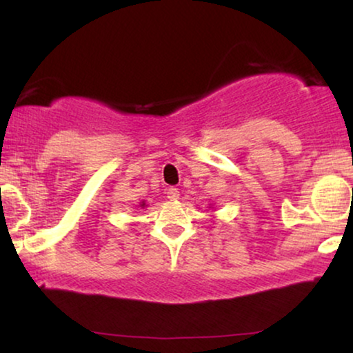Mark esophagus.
Here are the masks:
<instances>
[{
  "label": "esophagus",
  "instance_id": "1",
  "mask_svg": "<svg viewBox=\"0 0 353 353\" xmlns=\"http://www.w3.org/2000/svg\"><path fill=\"white\" fill-rule=\"evenodd\" d=\"M165 194H167V197H168V199H170V201H176L178 197H180V191H178L176 188H168Z\"/></svg>",
  "mask_w": 353,
  "mask_h": 353
}]
</instances>
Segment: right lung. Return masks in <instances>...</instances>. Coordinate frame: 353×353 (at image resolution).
Wrapping results in <instances>:
<instances>
[{"mask_svg": "<svg viewBox=\"0 0 353 353\" xmlns=\"http://www.w3.org/2000/svg\"><path fill=\"white\" fill-rule=\"evenodd\" d=\"M139 207H141V209H144V207H148V205H146V202H144V201H143V202H141V204H139Z\"/></svg>", "mask_w": 353, "mask_h": 353, "instance_id": "add662e5", "label": "right lung"}]
</instances>
